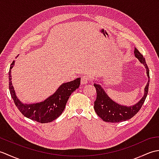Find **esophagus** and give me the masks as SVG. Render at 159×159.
Masks as SVG:
<instances>
[{"label":"esophagus","mask_w":159,"mask_h":159,"mask_svg":"<svg viewBox=\"0 0 159 159\" xmlns=\"http://www.w3.org/2000/svg\"><path fill=\"white\" fill-rule=\"evenodd\" d=\"M90 79V78L89 76H83L81 77V80H80V83L82 85H85V84H87L89 82V80Z\"/></svg>","instance_id":"obj_1"}]
</instances>
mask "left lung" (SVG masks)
I'll return each instance as SVG.
<instances>
[{
  "instance_id": "8db88e82",
  "label": "left lung",
  "mask_w": 159,
  "mask_h": 159,
  "mask_svg": "<svg viewBox=\"0 0 159 159\" xmlns=\"http://www.w3.org/2000/svg\"><path fill=\"white\" fill-rule=\"evenodd\" d=\"M134 53L137 58L139 60V61L146 67L148 77V79H150L149 68H148L143 56L137 48H134ZM149 82L150 79H148V82L145 87L144 96L140 100L139 102L130 107L122 106L114 102L108 96L102 87L98 84H94L93 85L96 89L97 93L96 99L94 102L93 107L96 113L101 119L107 122L117 123L131 119L141 109V107H142L145 102L148 92Z\"/></svg>"
}]
</instances>
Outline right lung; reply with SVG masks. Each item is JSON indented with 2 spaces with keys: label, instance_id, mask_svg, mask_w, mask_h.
Masks as SVG:
<instances>
[{
  "label": "right lung",
  "instance_id": "right-lung-1",
  "mask_svg": "<svg viewBox=\"0 0 159 159\" xmlns=\"http://www.w3.org/2000/svg\"><path fill=\"white\" fill-rule=\"evenodd\" d=\"M14 61L11 63L9 72V88L12 99L17 108L24 116L39 123L51 122L59 117L65 109L70 96L79 87L80 79H76L61 85L56 92L43 102L33 104H24L17 98L11 83V70L14 66Z\"/></svg>",
  "mask_w": 159,
  "mask_h": 159
}]
</instances>
